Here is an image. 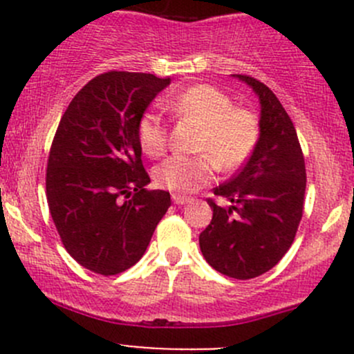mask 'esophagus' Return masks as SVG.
Wrapping results in <instances>:
<instances>
[{
    "mask_svg": "<svg viewBox=\"0 0 354 354\" xmlns=\"http://www.w3.org/2000/svg\"><path fill=\"white\" fill-rule=\"evenodd\" d=\"M173 202L176 203V205H185V203H190L192 198L181 197V195H173Z\"/></svg>",
    "mask_w": 354,
    "mask_h": 354,
    "instance_id": "obj_1",
    "label": "esophagus"
}]
</instances>
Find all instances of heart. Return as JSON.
<instances>
[{"instance_id":"b5f03b06","label":"heart","mask_w":354,"mask_h":354,"mask_svg":"<svg viewBox=\"0 0 354 354\" xmlns=\"http://www.w3.org/2000/svg\"><path fill=\"white\" fill-rule=\"evenodd\" d=\"M164 108L174 118L198 127L194 151L198 156H173L154 169L157 187L176 195H187L209 183L216 166L221 171L240 169L250 160L260 142V120L221 88L197 84L164 99ZM137 140L142 152L160 157L167 149V131L154 113L142 114L137 123Z\"/></svg>"}]
</instances>
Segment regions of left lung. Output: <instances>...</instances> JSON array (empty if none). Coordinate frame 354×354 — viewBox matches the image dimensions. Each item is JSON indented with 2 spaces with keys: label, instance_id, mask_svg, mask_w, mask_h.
<instances>
[{
  "label": "left lung",
  "instance_id": "left-lung-1",
  "mask_svg": "<svg viewBox=\"0 0 354 354\" xmlns=\"http://www.w3.org/2000/svg\"><path fill=\"white\" fill-rule=\"evenodd\" d=\"M259 95L260 142L248 162L207 198L212 221L200 233L203 259L233 279H253L272 269L292 245L303 216L305 157L295 124L272 91L257 78L236 75Z\"/></svg>",
  "mask_w": 354,
  "mask_h": 354
}]
</instances>
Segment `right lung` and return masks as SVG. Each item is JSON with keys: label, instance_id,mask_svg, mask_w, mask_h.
<instances>
[{"label": "right lung", "instance_id": "right-lung-1", "mask_svg": "<svg viewBox=\"0 0 354 354\" xmlns=\"http://www.w3.org/2000/svg\"><path fill=\"white\" fill-rule=\"evenodd\" d=\"M169 78L106 71L77 92L58 124L46 169L49 212L66 252L116 276L142 259L171 205L147 190L137 123Z\"/></svg>", "mask_w": 354, "mask_h": 354}]
</instances>
